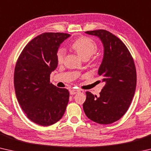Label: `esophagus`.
I'll return each instance as SVG.
<instances>
[{
	"label": "esophagus",
	"mask_w": 151,
	"mask_h": 151,
	"mask_svg": "<svg viewBox=\"0 0 151 151\" xmlns=\"http://www.w3.org/2000/svg\"><path fill=\"white\" fill-rule=\"evenodd\" d=\"M79 92H80V90H77V89H71V90L70 91V94L73 95V94L78 93Z\"/></svg>",
	"instance_id": "esophagus-1"
}]
</instances>
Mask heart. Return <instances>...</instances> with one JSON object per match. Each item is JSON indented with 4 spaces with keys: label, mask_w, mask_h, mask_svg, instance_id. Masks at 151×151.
<instances>
[{
    "label": "heart",
    "mask_w": 151,
    "mask_h": 151,
    "mask_svg": "<svg viewBox=\"0 0 151 151\" xmlns=\"http://www.w3.org/2000/svg\"><path fill=\"white\" fill-rule=\"evenodd\" d=\"M71 47L83 59H88L97 50V45L95 41L91 38L87 37H81L75 40L71 45ZM65 55V49L63 48H58L56 53V58L58 64H61L63 62Z\"/></svg>",
    "instance_id": "heart-1"
}]
</instances>
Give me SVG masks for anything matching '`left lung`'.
Here are the masks:
<instances>
[{"instance_id":"8db88e82","label":"left lung","mask_w":151,"mask_h":151,"mask_svg":"<svg viewBox=\"0 0 151 151\" xmlns=\"http://www.w3.org/2000/svg\"><path fill=\"white\" fill-rule=\"evenodd\" d=\"M100 38L104 57L98 74L105 85L100 95L86 92L83 110L89 119L101 124H111L126 113L137 85V72L131 52L115 35L106 30L85 32Z\"/></svg>"}]
</instances>
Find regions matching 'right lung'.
I'll use <instances>...</instances> for the list:
<instances>
[{
    "instance_id": "add662e5",
    "label": "right lung",
    "mask_w": 151,
    "mask_h": 151,
    "mask_svg": "<svg viewBox=\"0 0 151 151\" xmlns=\"http://www.w3.org/2000/svg\"><path fill=\"white\" fill-rule=\"evenodd\" d=\"M61 32H45L25 46L14 68L17 99L28 119L41 126H50L62 118L69 101V91L50 83L57 67L56 53L70 37Z\"/></svg>"
}]
</instances>
